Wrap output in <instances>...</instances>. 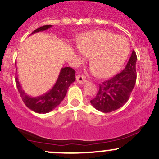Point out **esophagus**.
Masks as SVG:
<instances>
[{
	"mask_svg": "<svg viewBox=\"0 0 159 159\" xmlns=\"http://www.w3.org/2000/svg\"><path fill=\"white\" fill-rule=\"evenodd\" d=\"M76 81H77V83H79L80 84H83V83H86V80L83 76H80L79 75V76H76Z\"/></svg>",
	"mask_w": 159,
	"mask_h": 159,
	"instance_id": "34e87169",
	"label": "esophagus"
}]
</instances>
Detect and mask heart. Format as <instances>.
I'll return each mask as SVG.
<instances>
[{
	"label": "heart",
	"instance_id": "1",
	"mask_svg": "<svg viewBox=\"0 0 159 159\" xmlns=\"http://www.w3.org/2000/svg\"><path fill=\"white\" fill-rule=\"evenodd\" d=\"M78 62L89 56L91 70L100 78L114 76L121 69L130 52L128 40L104 30L89 31L78 39Z\"/></svg>",
	"mask_w": 159,
	"mask_h": 159
}]
</instances>
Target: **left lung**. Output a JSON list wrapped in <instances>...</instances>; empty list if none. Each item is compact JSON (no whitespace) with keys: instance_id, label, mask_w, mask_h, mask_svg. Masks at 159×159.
I'll return each mask as SVG.
<instances>
[{"instance_id":"1","label":"left lung","mask_w":159,"mask_h":159,"mask_svg":"<svg viewBox=\"0 0 159 159\" xmlns=\"http://www.w3.org/2000/svg\"><path fill=\"white\" fill-rule=\"evenodd\" d=\"M137 56L132 51L129 61L122 72L99 85V91L91 104L98 111L110 113L127 103L136 83Z\"/></svg>"}]
</instances>
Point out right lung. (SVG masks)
Returning a JSON list of instances; mask_svg holds the SVG:
<instances>
[{
    "label": "right lung",
    "instance_id": "right-lung-1",
    "mask_svg": "<svg viewBox=\"0 0 159 159\" xmlns=\"http://www.w3.org/2000/svg\"><path fill=\"white\" fill-rule=\"evenodd\" d=\"M52 25H44L34 30L31 34L39 32V31H45V30L52 28ZM15 67H16V64H15ZM75 73H76V71L70 67L62 68L60 73H59V77L52 88L43 95L36 97H32L27 95L26 93L22 89V87L18 81V78L17 76L15 78V82H16V86L18 92L21 95L25 104L29 109L34 111L35 113L46 114L55 109L63 100L64 97L66 95L69 86L76 80Z\"/></svg>",
    "mask_w": 159,
    "mask_h": 159
}]
</instances>
